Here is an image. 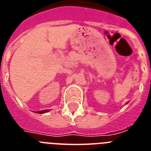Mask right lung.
Returning a JSON list of instances; mask_svg holds the SVG:
<instances>
[{
    "instance_id": "add662e5",
    "label": "right lung",
    "mask_w": 151,
    "mask_h": 151,
    "mask_svg": "<svg viewBox=\"0 0 151 151\" xmlns=\"http://www.w3.org/2000/svg\"><path fill=\"white\" fill-rule=\"evenodd\" d=\"M49 110H40V111H37V113H40V114H44V113H46V112H48Z\"/></svg>"
}]
</instances>
